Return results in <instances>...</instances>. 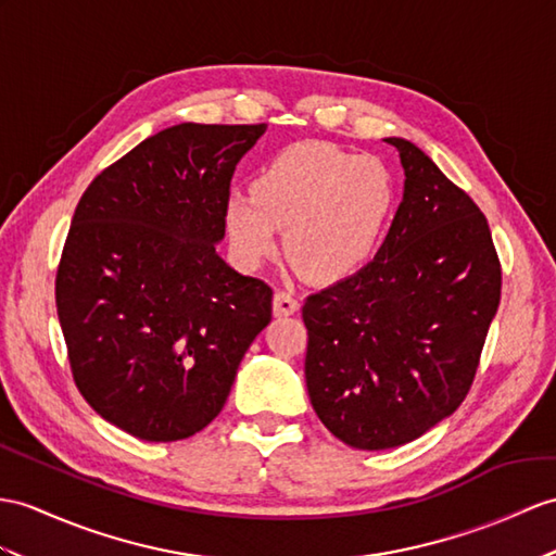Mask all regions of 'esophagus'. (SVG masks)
Returning a JSON list of instances; mask_svg holds the SVG:
<instances>
[{
  "label": "esophagus",
  "mask_w": 556,
  "mask_h": 556,
  "mask_svg": "<svg viewBox=\"0 0 556 556\" xmlns=\"http://www.w3.org/2000/svg\"><path fill=\"white\" fill-rule=\"evenodd\" d=\"M300 308V300H296L292 290H278L274 296V314L276 316H292Z\"/></svg>",
  "instance_id": "esophagus-1"
}]
</instances>
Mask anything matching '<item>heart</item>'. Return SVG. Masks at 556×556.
<instances>
[{
  "label": "heart",
  "instance_id": "obj_1",
  "mask_svg": "<svg viewBox=\"0 0 556 556\" xmlns=\"http://www.w3.org/2000/svg\"><path fill=\"white\" fill-rule=\"evenodd\" d=\"M391 207L394 184L380 160L300 143L268 162L252 193H228L226 228L248 266L274 254L276 228H286L290 262L308 278L334 280L372 254Z\"/></svg>",
  "mask_w": 556,
  "mask_h": 556
}]
</instances>
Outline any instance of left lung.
Listing matches in <instances>:
<instances>
[{
    "mask_svg": "<svg viewBox=\"0 0 556 556\" xmlns=\"http://www.w3.org/2000/svg\"><path fill=\"white\" fill-rule=\"evenodd\" d=\"M387 143L405 191L384 245L302 308L311 405L358 451L396 448L459 408L503 288L477 202L415 143Z\"/></svg>",
    "mask_w": 556,
    "mask_h": 556,
    "instance_id": "1",
    "label": "left lung"
}]
</instances>
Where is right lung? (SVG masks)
I'll list each match as a JSON object with an SVG mask.
<instances>
[{
	"mask_svg": "<svg viewBox=\"0 0 556 556\" xmlns=\"http://www.w3.org/2000/svg\"><path fill=\"white\" fill-rule=\"evenodd\" d=\"M266 125L184 122L105 167L77 202L56 308L79 394L141 441L222 413L270 290L216 254L231 176Z\"/></svg>",
	"mask_w": 556,
	"mask_h": 556,
	"instance_id": "1",
	"label": "right lung"
}]
</instances>
